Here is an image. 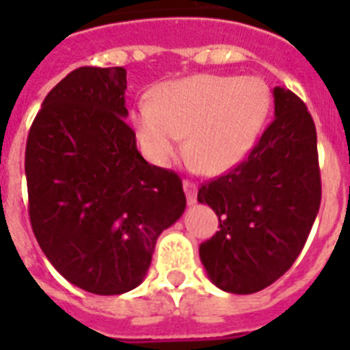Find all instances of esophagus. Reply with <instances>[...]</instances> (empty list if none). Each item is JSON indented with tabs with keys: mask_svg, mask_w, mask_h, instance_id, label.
<instances>
[{
	"mask_svg": "<svg viewBox=\"0 0 350 350\" xmlns=\"http://www.w3.org/2000/svg\"><path fill=\"white\" fill-rule=\"evenodd\" d=\"M183 191L187 194V203L189 205H194L198 202V185L196 183H192V181H183Z\"/></svg>",
	"mask_w": 350,
	"mask_h": 350,
	"instance_id": "34e87169",
	"label": "esophagus"
}]
</instances>
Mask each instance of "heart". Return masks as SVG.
Listing matches in <instances>:
<instances>
[{
	"mask_svg": "<svg viewBox=\"0 0 350 350\" xmlns=\"http://www.w3.org/2000/svg\"><path fill=\"white\" fill-rule=\"evenodd\" d=\"M272 92L261 78L196 74L163 83L137 101L132 125L143 154L167 167L183 150L207 174H224L249 158L265 129Z\"/></svg>",
	"mask_w": 350,
	"mask_h": 350,
	"instance_id": "1",
	"label": "heart"
}]
</instances>
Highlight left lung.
I'll return each instance as SVG.
<instances>
[{
    "label": "left lung",
    "instance_id": "left-lung-1",
    "mask_svg": "<svg viewBox=\"0 0 350 350\" xmlns=\"http://www.w3.org/2000/svg\"><path fill=\"white\" fill-rule=\"evenodd\" d=\"M274 121L243 163L198 191L219 218L200 245L208 280L225 293L252 294L293 267L320 211L316 126L298 96L274 87Z\"/></svg>",
    "mask_w": 350,
    "mask_h": 350
}]
</instances>
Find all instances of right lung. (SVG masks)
I'll list each match as a JSON object with an SVG mask.
<instances>
[{
  "label": "right lung",
  "instance_id": "1",
  "mask_svg": "<svg viewBox=\"0 0 350 350\" xmlns=\"http://www.w3.org/2000/svg\"><path fill=\"white\" fill-rule=\"evenodd\" d=\"M125 90L123 67L76 68L46 94L25 150L41 250L67 282L100 296L145 280L156 239L187 205L178 174L137 150Z\"/></svg>",
  "mask_w": 350,
  "mask_h": 350
}]
</instances>
